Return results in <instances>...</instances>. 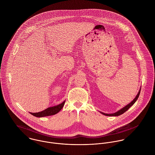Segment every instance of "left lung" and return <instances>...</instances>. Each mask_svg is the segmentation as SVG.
Returning <instances> with one entry per match:
<instances>
[{
	"mask_svg": "<svg viewBox=\"0 0 155 155\" xmlns=\"http://www.w3.org/2000/svg\"><path fill=\"white\" fill-rule=\"evenodd\" d=\"M140 91H141V89L139 90L138 94L137 95V96L135 97V98L133 100V101H132L130 103H129L128 105H127L126 106H125L124 108H122V109H120V110H119L118 111L114 113H113V114H106V113H103V112H101V113L103 114L106 115V116H119V115H120V114L124 113L126 111L128 110L133 106V104L135 103V102L137 101V100L138 99V97H139V95H140Z\"/></svg>",
	"mask_w": 155,
	"mask_h": 155,
	"instance_id": "8db88e82",
	"label": "left lung"
}]
</instances>
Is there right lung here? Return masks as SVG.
Instances as JSON below:
<instances>
[{"label": "right lung", "mask_w": 155, "mask_h": 155, "mask_svg": "<svg viewBox=\"0 0 155 155\" xmlns=\"http://www.w3.org/2000/svg\"><path fill=\"white\" fill-rule=\"evenodd\" d=\"M65 103V101L63 102L61 104H60L57 106L51 107H48V109H45L44 110L38 112V113H30L32 115L41 117H44V116H51L57 114L61 110V109L63 107Z\"/></svg>", "instance_id": "right-lung-1"}]
</instances>
